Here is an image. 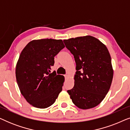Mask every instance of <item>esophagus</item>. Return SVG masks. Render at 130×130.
Returning <instances> with one entry per match:
<instances>
[{
	"label": "esophagus",
	"mask_w": 130,
	"mask_h": 130,
	"mask_svg": "<svg viewBox=\"0 0 130 130\" xmlns=\"http://www.w3.org/2000/svg\"><path fill=\"white\" fill-rule=\"evenodd\" d=\"M64 77H65L66 79H67V78L69 77V74H65V75H64Z\"/></svg>",
	"instance_id": "34e87169"
}]
</instances>
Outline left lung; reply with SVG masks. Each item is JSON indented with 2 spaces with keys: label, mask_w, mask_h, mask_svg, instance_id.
<instances>
[{
  "label": "left lung",
  "mask_w": 130,
  "mask_h": 130,
  "mask_svg": "<svg viewBox=\"0 0 130 130\" xmlns=\"http://www.w3.org/2000/svg\"><path fill=\"white\" fill-rule=\"evenodd\" d=\"M63 41L76 64L74 87L67 92L78 108L95 107L106 96L112 81L113 70L109 51L98 39L90 35Z\"/></svg>",
  "instance_id": "8db88e82"
}]
</instances>
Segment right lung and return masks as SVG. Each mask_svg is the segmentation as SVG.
I'll return each mask as SVG.
<instances>
[{
	"label": "right lung",
	"mask_w": 130,
	"mask_h": 130,
	"mask_svg": "<svg viewBox=\"0 0 130 130\" xmlns=\"http://www.w3.org/2000/svg\"><path fill=\"white\" fill-rule=\"evenodd\" d=\"M64 47L61 40L47 38L31 41L22 50L16 78L21 93L34 107H49L61 92L64 77L50 70L54 57Z\"/></svg>",
	"instance_id": "obj_1"
}]
</instances>
